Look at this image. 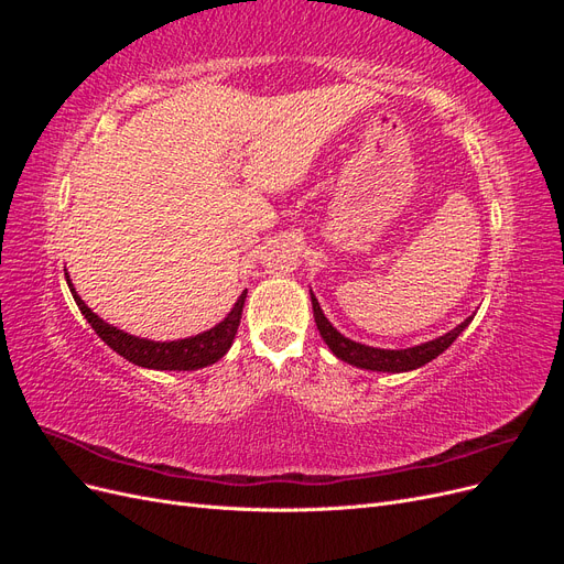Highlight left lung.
I'll list each match as a JSON object with an SVG mask.
<instances>
[{
    "label": "left lung",
    "mask_w": 564,
    "mask_h": 564,
    "mask_svg": "<svg viewBox=\"0 0 564 564\" xmlns=\"http://www.w3.org/2000/svg\"><path fill=\"white\" fill-rule=\"evenodd\" d=\"M311 301H313V315H315V324L319 329V336L324 338V344L329 346V350L338 357V360H344L352 367H360V369H369V371H412L419 369L423 365H429L431 360H435L437 355L445 352L454 340L458 338V334L464 332L473 315L468 319H464L454 327L452 332H447L445 336L433 338V340H425L421 346L414 348H402V350H388V348H373V346H365V344H357V340L346 338L340 334L334 324L324 317L319 303L315 299V294L311 292Z\"/></svg>",
    "instance_id": "obj_1"
}]
</instances>
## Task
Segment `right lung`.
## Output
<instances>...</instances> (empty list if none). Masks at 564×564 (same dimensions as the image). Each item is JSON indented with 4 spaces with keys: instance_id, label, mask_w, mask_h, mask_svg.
Returning a JSON list of instances; mask_svg holds the SVG:
<instances>
[{
    "instance_id": "1",
    "label": "right lung",
    "mask_w": 564,
    "mask_h": 564,
    "mask_svg": "<svg viewBox=\"0 0 564 564\" xmlns=\"http://www.w3.org/2000/svg\"><path fill=\"white\" fill-rule=\"evenodd\" d=\"M65 280H67V286H70L77 308L82 311L84 317H87V322L100 336V340H106V344L115 352L122 355L124 360L145 369H160V371H195L218 362L232 346V338L237 334V327H240L245 299H247V289H245L240 299H237V303L232 305L228 317L224 322H218L209 332H202L197 336L178 338V340H150V338L131 336L122 329L112 327V324H108L106 319H100L89 305L79 299L67 272H65Z\"/></svg>"
}]
</instances>
